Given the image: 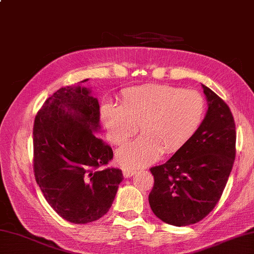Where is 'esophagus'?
I'll list each match as a JSON object with an SVG mask.
<instances>
[{"label": "esophagus", "instance_id": "1", "mask_svg": "<svg viewBox=\"0 0 254 254\" xmlns=\"http://www.w3.org/2000/svg\"><path fill=\"white\" fill-rule=\"evenodd\" d=\"M134 173H135V169H132V168H124L123 169V175L126 178H130Z\"/></svg>", "mask_w": 254, "mask_h": 254}]
</instances>
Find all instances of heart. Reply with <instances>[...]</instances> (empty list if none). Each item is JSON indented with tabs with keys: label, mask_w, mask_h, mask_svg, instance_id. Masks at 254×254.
<instances>
[{
	"label": "heart",
	"mask_w": 254,
	"mask_h": 254,
	"mask_svg": "<svg viewBox=\"0 0 254 254\" xmlns=\"http://www.w3.org/2000/svg\"><path fill=\"white\" fill-rule=\"evenodd\" d=\"M205 102L199 92L168 84L128 87L121 105L105 103L101 119L114 144L126 143L137 131L142 134L118 152L123 165L139 167L162 153L179 150L194 134L204 117Z\"/></svg>",
	"instance_id": "b5f03b06"
}]
</instances>
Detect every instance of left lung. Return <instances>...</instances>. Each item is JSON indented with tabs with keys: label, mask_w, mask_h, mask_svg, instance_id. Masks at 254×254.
Here are the masks:
<instances>
[{
	"label": "left lung",
	"mask_w": 254,
	"mask_h": 254,
	"mask_svg": "<svg viewBox=\"0 0 254 254\" xmlns=\"http://www.w3.org/2000/svg\"><path fill=\"white\" fill-rule=\"evenodd\" d=\"M207 102L203 121L167 162L151 168L149 195L163 222L184 227L199 222L218 203L236 159V124L224 101L202 84Z\"/></svg>",
	"instance_id": "left-lung-1"
}]
</instances>
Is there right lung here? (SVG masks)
Instances as JSON below:
<instances>
[{
    "instance_id": "right-lung-1",
    "label": "right lung",
    "mask_w": 254,
    "mask_h": 254,
    "mask_svg": "<svg viewBox=\"0 0 254 254\" xmlns=\"http://www.w3.org/2000/svg\"><path fill=\"white\" fill-rule=\"evenodd\" d=\"M61 87L45 101L33 127L34 175L45 200L64 220L84 224L111 207L123 174L104 165L112 147L96 137L100 105L89 87Z\"/></svg>"
}]
</instances>
